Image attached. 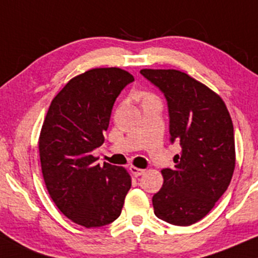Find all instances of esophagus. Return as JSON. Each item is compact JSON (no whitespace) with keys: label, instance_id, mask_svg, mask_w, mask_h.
Wrapping results in <instances>:
<instances>
[{"label":"esophagus","instance_id":"obj_1","mask_svg":"<svg viewBox=\"0 0 258 258\" xmlns=\"http://www.w3.org/2000/svg\"><path fill=\"white\" fill-rule=\"evenodd\" d=\"M130 170H131V173L135 176H141L142 174H144L145 170L144 169H141V168H137V167H133L131 166L130 167Z\"/></svg>","mask_w":258,"mask_h":258}]
</instances>
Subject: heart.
<instances>
[{"mask_svg": "<svg viewBox=\"0 0 258 258\" xmlns=\"http://www.w3.org/2000/svg\"><path fill=\"white\" fill-rule=\"evenodd\" d=\"M148 98H151V97H147V99H148Z\"/></svg>", "mask_w": 258, "mask_h": 258, "instance_id": "b5f03b06", "label": "heart"}]
</instances>
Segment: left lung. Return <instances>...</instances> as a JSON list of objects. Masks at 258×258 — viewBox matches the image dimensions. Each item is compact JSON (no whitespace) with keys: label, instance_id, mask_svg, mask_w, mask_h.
<instances>
[{"label":"left lung","instance_id":"1","mask_svg":"<svg viewBox=\"0 0 258 258\" xmlns=\"http://www.w3.org/2000/svg\"><path fill=\"white\" fill-rule=\"evenodd\" d=\"M162 92L169 115L170 143L178 142L173 168L153 197L157 218L175 226L203 219L227 190L235 166L234 131L226 104L206 85L175 70H142Z\"/></svg>","mask_w":258,"mask_h":258}]
</instances>
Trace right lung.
I'll list each match as a JSON object with an SVG mask.
<instances>
[{
    "mask_svg": "<svg viewBox=\"0 0 258 258\" xmlns=\"http://www.w3.org/2000/svg\"><path fill=\"white\" fill-rule=\"evenodd\" d=\"M132 82L120 68L90 70L64 85L43 122L39 156L46 188L61 213L86 228L119 218L131 188L125 169L96 164L92 151L103 144L113 105Z\"/></svg>",
    "mask_w": 258,
    "mask_h": 258,
    "instance_id": "add662e5",
    "label": "right lung"
}]
</instances>
